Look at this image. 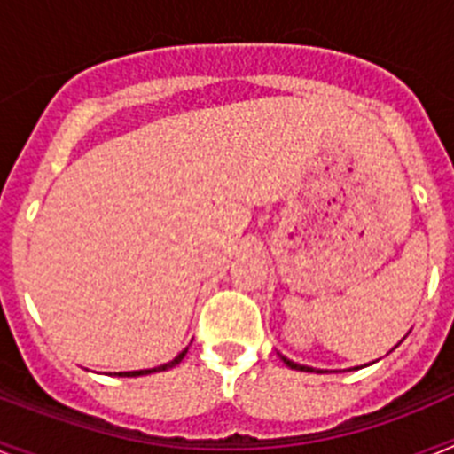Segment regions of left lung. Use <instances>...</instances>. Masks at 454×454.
<instances>
[{"instance_id":"left-lung-1","label":"left lung","mask_w":454,"mask_h":454,"mask_svg":"<svg viewBox=\"0 0 454 454\" xmlns=\"http://www.w3.org/2000/svg\"><path fill=\"white\" fill-rule=\"evenodd\" d=\"M282 362L286 364L288 368H293V371H314V368H309V366H300V364L291 362V359H286V356H282Z\"/></svg>"}]
</instances>
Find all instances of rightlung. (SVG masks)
Masks as SVG:
<instances>
[{"mask_svg":"<svg viewBox=\"0 0 454 454\" xmlns=\"http://www.w3.org/2000/svg\"><path fill=\"white\" fill-rule=\"evenodd\" d=\"M186 352H188V348L184 352H179L177 356H175V359H172L170 364H163V366H156V368H147V371H129V372H115V375H120V377H136V375H150V372H159V371H168V368H172V366H177L179 362H182L184 356H186Z\"/></svg>","mask_w":454,"mask_h":454,"instance_id":"1","label":"right lung"}]
</instances>
